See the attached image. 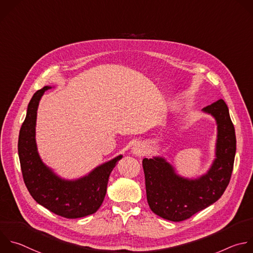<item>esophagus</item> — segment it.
Instances as JSON below:
<instances>
[{"instance_id": "1", "label": "esophagus", "mask_w": 253, "mask_h": 253, "mask_svg": "<svg viewBox=\"0 0 253 253\" xmlns=\"http://www.w3.org/2000/svg\"><path fill=\"white\" fill-rule=\"evenodd\" d=\"M132 154L134 156H138V157H141L145 154V148L144 146L141 144V143H136L133 148H132Z\"/></svg>"}]
</instances>
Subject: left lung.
<instances>
[{
  "label": "left lung",
  "instance_id": "obj_1",
  "mask_svg": "<svg viewBox=\"0 0 253 253\" xmlns=\"http://www.w3.org/2000/svg\"><path fill=\"white\" fill-rule=\"evenodd\" d=\"M202 112L211 115L216 124L214 159L205 174L183 177L163 156L143 160L149 207L168 220L182 221L210 207L222 196L230 180L236 138L227 105L219 99Z\"/></svg>",
  "mask_w": 253,
  "mask_h": 253
}]
</instances>
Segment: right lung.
<instances>
[{
    "label": "right lung",
    "instance_id": "1",
    "mask_svg": "<svg viewBox=\"0 0 253 253\" xmlns=\"http://www.w3.org/2000/svg\"><path fill=\"white\" fill-rule=\"evenodd\" d=\"M51 86H44L32 97L21 127L18 152L25 184L34 200L51 212L79 218L92 214L102 205L109 176L123 155L104 162L88 174L77 179L58 176L42 160L36 140L37 114L40 101Z\"/></svg>",
    "mask_w": 253,
    "mask_h": 253
}]
</instances>
